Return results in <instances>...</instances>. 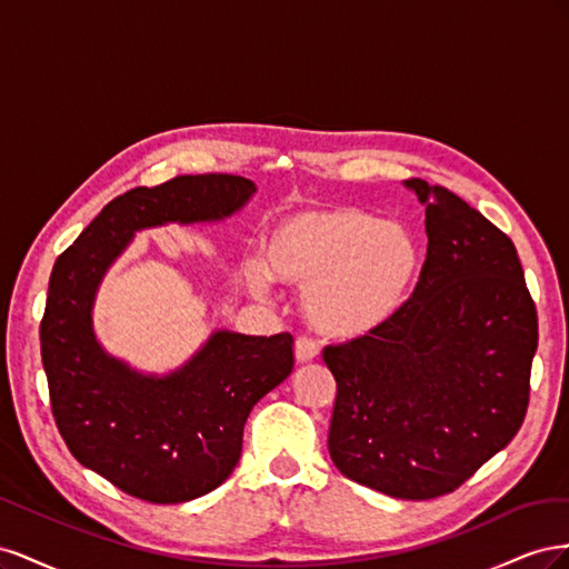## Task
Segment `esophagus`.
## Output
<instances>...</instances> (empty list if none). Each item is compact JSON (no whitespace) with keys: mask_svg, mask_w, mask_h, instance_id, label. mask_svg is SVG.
<instances>
[{"mask_svg":"<svg viewBox=\"0 0 569 569\" xmlns=\"http://www.w3.org/2000/svg\"><path fill=\"white\" fill-rule=\"evenodd\" d=\"M295 356L297 363H311L318 358V343L311 337H299L295 343Z\"/></svg>","mask_w":569,"mask_h":569,"instance_id":"34e87169","label":"esophagus"}]
</instances>
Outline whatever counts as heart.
<instances>
[{
	"label": "heart",
	"instance_id": "1",
	"mask_svg": "<svg viewBox=\"0 0 569 569\" xmlns=\"http://www.w3.org/2000/svg\"><path fill=\"white\" fill-rule=\"evenodd\" d=\"M418 270V242L399 222L349 203H316L274 220L239 278L253 299H266L272 280L301 287V313L316 332L358 339L396 318Z\"/></svg>",
	"mask_w": 569,
	"mask_h": 569
}]
</instances>
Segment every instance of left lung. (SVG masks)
Listing matches in <instances>:
<instances>
[{
	"label": "left lung",
	"mask_w": 569,
	"mask_h": 569,
	"mask_svg": "<svg viewBox=\"0 0 569 569\" xmlns=\"http://www.w3.org/2000/svg\"><path fill=\"white\" fill-rule=\"evenodd\" d=\"M403 184L425 206L420 282L382 330L325 347L337 380L327 446L358 485L427 501L518 435L539 322L510 237L446 187Z\"/></svg>",
	"instance_id": "obj_1"
}]
</instances>
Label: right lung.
<instances>
[{"label":"right lung","mask_w":569,"mask_h":569,"mask_svg":"<svg viewBox=\"0 0 569 569\" xmlns=\"http://www.w3.org/2000/svg\"><path fill=\"white\" fill-rule=\"evenodd\" d=\"M253 194L251 180L222 173L134 187L51 270L40 349L57 427L84 468L142 501L184 503L230 477L251 408L295 368V339L216 330L178 370L147 375L99 343L97 289L134 232L226 220Z\"/></svg>","instance_id":"add662e5"}]
</instances>
